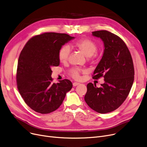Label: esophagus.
Returning <instances> with one entry per match:
<instances>
[{"mask_svg": "<svg viewBox=\"0 0 147 147\" xmlns=\"http://www.w3.org/2000/svg\"><path fill=\"white\" fill-rule=\"evenodd\" d=\"M79 83H78V82H74V83H73V86H76L79 85Z\"/></svg>", "mask_w": 147, "mask_h": 147, "instance_id": "esophagus-1", "label": "esophagus"}]
</instances>
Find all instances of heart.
<instances>
[{
	"mask_svg": "<svg viewBox=\"0 0 147 147\" xmlns=\"http://www.w3.org/2000/svg\"><path fill=\"white\" fill-rule=\"evenodd\" d=\"M71 47L80 51L86 57H88L90 62H95L99 58V53L96 50L98 48L96 43L89 38H82L71 44ZM70 48L67 45L62 46L58 51V57L60 62L65 63L67 61L69 54ZM81 70L78 68H74L69 71L68 73L76 80L80 79Z\"/></svg>",
	"mask_w": 147,
	"mask_h": 147,
	"instance_id": "1",
	"label": "heart"
}]
</instances>
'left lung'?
<instances>
[{
    "mask_svg": "<svg viewBox=\"0 0 147 147\" xmlns=\"http://www.w3.org/2000/svg\"><path fill=\"white\" fill-rule=\"evenodd\" d=\"M104 43L102 58L95 68L92 78L104 79L100 88L89 83L84 100L92 110L101 114L113 111L124 102L134 80L133 60L126 43L109 31L92 32Z\"/></svg>",
    "mask_w": 147,
    "mask_h": 147,
    "instance_id": "8db88e82",
    "label": "left lung"
}]
</instances>
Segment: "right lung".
<instances>
[{
  "instance_id": "right-lung-1",
  "label": "right lung",
  "mask_w": 147,
  "mask_h": 147,
  "mask_svg": "<svg viewBox=\"0 0 147 147\" xmlns=\"http://www.w3.org/2000/svg\"><path fill=\"white\" fill-rule=\"evenodd\" d=\"M74 37L65 33H44L26 43L18 58L17 85L27 105L36 112L48 114L63 103L73 84L64 79L53 83L52 67L59 65L58 51Z\"/></svg>"
}]
</instances>
